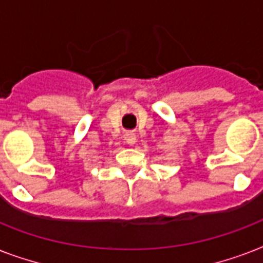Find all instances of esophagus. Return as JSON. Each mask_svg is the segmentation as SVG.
<instances>
[{
    "label": "esophagus",
    "mask_w": 263,
    "mask_h": 263,
    "mask_svg": "<svg viewBox=\"0 0 263 263\" xmlns=\"http://www.w3.org/2000/svg\"><path fill=\"white\" fill-rule=\"evenodd\" d=\"M125 139H127V143L131 144V146H134V144L136 143V136L135 134H132V132H128L127 136H125Z\"/></svg>",
    "instance_id": "obj_1"
}]
</instances>
